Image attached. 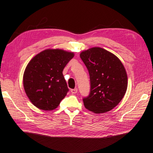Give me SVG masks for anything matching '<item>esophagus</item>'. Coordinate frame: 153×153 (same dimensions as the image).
Masks as SVG:
<instances>
[{
  "label": "esophagus",
  "mask_w": 153,
  "mask_h": 153,
  "mask_svg": "<svg viewBox=\"0 0 153 153\" xmlns=\"http://www.w3.org/2000/svg\"><path fill=\"white\" fill-rule=\"evenodd\" d=\"M71 93L74 94H76L77 93V88H74V89H71Z\"/></svg>",
  "instance_id": "1"
}]
</instances>
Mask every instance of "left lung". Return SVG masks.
<instances>
[{
  "mask_svg": "<svg viewBox=\"0 0 153 153\" xmlns=\"http://www.w3.org/2000/svg\"><path fill=\"white\" fill-rule=\"evenodd\" d=\"M80 58L90 76L91 91L83 98L85 108L106 113L119 104L128 86L126 70L119 59L105 49L94 47L81 52Z\"/></svg>",
  "mask_w": 153,
  "mask_h": 153,
  "instance_id": "left-lung-1",
  "label": "left lung"
}]
</instances>
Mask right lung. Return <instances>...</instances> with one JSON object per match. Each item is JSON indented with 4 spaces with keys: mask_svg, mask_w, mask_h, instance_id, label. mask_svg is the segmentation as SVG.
<instances>
[{
    "mask_svg": "<svg viewBox=\"0 0 153 153\" xmlns=\"http://www.w3.org/2000/svg\"><path fill=\"white\" fill-rule=\"evenodd\" d=\"M74 56L72 52L48 49L30 60L23 74V87L34 106L44 111L58 107L69 91L62 71Z\"/></svg>",
    "mask_w": 153,
    "mask_h": 153,
    "instance_id": "right-lung-1",
    "label": "right lung"
}]
</instances>
